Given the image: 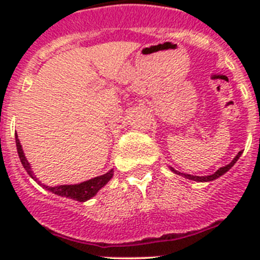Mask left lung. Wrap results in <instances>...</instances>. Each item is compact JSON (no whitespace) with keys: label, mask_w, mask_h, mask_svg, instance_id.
<instances>
[{"label":"left lung","mask_w":260,"mask_h":260,"mask_svg":"<svg viewBox=\"0 0 260 260\" xmlns=\"http://www.w3.org/2000/svg\"><path fill=\"white\" fill-rule=\"evenodd\" d=\"M241 155H242V151H240V152H238V155L233 158V161H232L231 164H228V165H226V167L220 168L219 171H216L215 173L211 174V176L198 177V176H191V174H182V173H178V174H182L183 177H186V178H189V180L199 181V182H206V181H213V180H215V178H217V177H220V176H222V174H224V173H226V172H228L229 169H231V168L233 167V165L236 164V162H237V160H238V158H240ZM171 169L174 172V173H177V171H174L173 168H171Z\"/></svg>","instance_id":"obj_1"}]
</instances>
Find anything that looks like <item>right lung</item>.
Segmentation results:
<instances>
[{
    "label": "right lung",
    "instance_id": "obj_1",
    "mask_svg": "<svg viewBox=\"0 0 260 260\" xmlns=\"http://www.w3.org/2000/svg\"><path fill=\"white\" fill-rule=\"evenodd\" d=\"M15 143H17L18 155H19L22 165L24 167L27 173H28L29 176H31L32 178L39 183V185H41L40 181H38V178H36V177L34 176V173H32L31 167H29L26 156H24V153H23L22 146H20V142L17 137V133H15ZM112 177H113V169L108 172V173L103 174V176L95 177V178H92V180L82 182L79 183V185H61V186H54V187H50V186H45V185H41V186H44V189L49 190V191H52L53 194L61 195V197H66V198L74 199V201H78V202H86L88 201L89 198H92L93 195H96V192L102 189L103 186L107 185L108 181H109Z\"/></svg>",
    "mask_w": 260,
    "mask_h": 260
}]
</instances>
